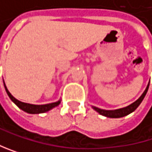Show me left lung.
<instances>
[{"label": "left lung", "mask_w": 152, "mask_h": 152, "mask_svg": "<svg viewBox=\"0 0 152 152\" xmlns=\"http://www.w3.org/2000/svg\"><path fill=\"white\" fill-rule=\"evenodd\" d=\"M149 85H150V83L148 84L145 91H143V93L140 95V97L138 99L137 101H135L134 102H132V104L128 105L126 107L120 108V109H117V110H103V109H100V108L95 107V106H91V107H92L93 110H95L97 112L100 113L101 115L105 116L107 118H121V117L127 116L129 114H131L132 112H133L139 107V105L141 103V102L143 101L144 97H145V95H146V93L148 91Z\"/></svg>", "instance_id": "obj_1"}]
</instances>
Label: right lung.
Instances as JSON below:
<instances>
[{
	"label": "right lung",
	"mask_w": 152,
	"mask_h": 152,
	"mask_svg": "<svg viewBox=\"0 0 152 152\" xmlns=\"http://www.w3.org/2000/svg\"><path fill=\"white\" fill-rule=\"evenodd\" d=\"M3 84H4V88H5V91L8 94V96L10 97L11 100L23 111L27 112V113H30V114H39V113H44L46 111H49L51 109H53L54 107L58 106L60 103H61V99L59 101L55 102H51V103H47V104H31V103H26V102H22L19 100H17L16 98H14L11 92L8 91L7 89L5 83H4V80H3Z\"/></svg>",
	"instance_id": "obj_1"
}]
</instances>
